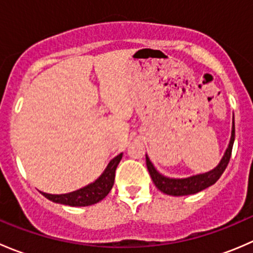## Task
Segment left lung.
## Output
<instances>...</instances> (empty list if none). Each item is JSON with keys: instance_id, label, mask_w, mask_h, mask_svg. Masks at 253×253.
Returning a JSON list of instances; mask_svg holds the SVG:
<instances>
[{"instance_id": "left-lung-1", "label": "left lung", "mask_w": 253, "mask_h": 253, "mask_svg": "<svg viewBox=\"0 0 253 253\" xmlns=\"http://www.w3.org/2000/svg\"><path fill=\"white\" fill-rule=\"evenodd\" d=\"M234 141H235V122L233 119V128H231V137L230 142H229L228 148H226L224 157L221 158L220 163L216 165L211 171L205 172V174H198L190 176L186 178H171L167 177V176L162 175L152 162L149 160L148 155H145V162H147L148 171H149L150 177H152L153 182L157 186L158 190L162 192L167 193L170 196H187V195H195V193L201 192L205 188L209 187V186L214 185L216 181L219 180L224 170L226 169L229 164V160L231 157V150H233Z\"/></svg>"}]
</instances>
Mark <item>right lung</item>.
<instances>
[{"mask_svg": "<svg viewBox=\"0 0 253 253\" xmlns=\"http://www.w3.org/2000/svg\"><path fill=\"white\" fill-rule=\"evenodd\" d=\"M121 159L122 153L117 155V157H115L109 163V165L104 170L103 174L99 176V178H96L90 185L85 186L83 188H79L77 191L65 193V195H50V193L42 192V191L40 192L47 200L52 201L55 203H60V205L71 207H85L95 205V203L104 200L111 191L115 181V171H116V168L119 163L121 162Z\"/></svg>", "mask_w": 253, "mask_h": 253, "instance_id": "add662e5", "label": "right lung"}]
</instances>
